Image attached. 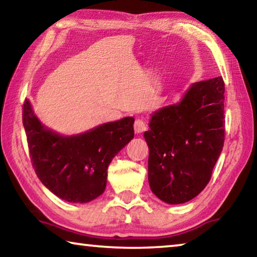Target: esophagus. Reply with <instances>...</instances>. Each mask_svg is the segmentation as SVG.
<instances>
[{
    "mask_svg": "<svg viewBox=\"0 0 257 257\" xmlns=\"http://www.w3.org/2000/svg\"><path fill=\"white\" fill-rule=\"evenodd\" d=\"M134 129H135V133H136V134H141L143 132H145V130L147 129V125L145 123V121L142 120V119H137L134 123Z\"/></svg>",
    "mask_w": 257,
    "mask_h": 257,
    "instance_id": "esophagus-1",
    "label": "esophagus"
}]
</instances>
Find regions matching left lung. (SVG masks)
Masks as SVG:
<instances>
[{"label": "left lung", "instance_id": "left-lung-1", "mask_svg": "<svg viewBox=\"0 0 257 257\" xmlns=\"http://www.w3.org/2000/svg\"><path fill=\"white\" fill-rule=\"evenodd\" d=\"M222 77L195 82L181 101L160 108L144 133L149 182L168 204L196 197L211 180L224 143Z\"/></svg>", "mask_w": 257, "mask_h": 257}]
</instances>
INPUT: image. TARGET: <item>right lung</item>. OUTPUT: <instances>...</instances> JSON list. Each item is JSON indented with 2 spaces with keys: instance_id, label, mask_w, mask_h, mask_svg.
I'll return each mask as SVG.
<instances>
[{
  "instance_id": "right-lung-1",
  "label": "right lung",
  "mask_w": 257,
  "mask_h": 257,
  "mask_svg": "<svg viewBox=\"0 0 257 257\" xmlns=\"http://www.w3.org/2000/svg\"><path fill=\"white\" fill-rule=\"evenodd\" d=\"M134 122L133 116H125L63 137L40 122L27 99L23 107L34 170L47 189L70 203L90 202L105 190L108 164L134 138Z\"/></svg>"
}]
</instances>
